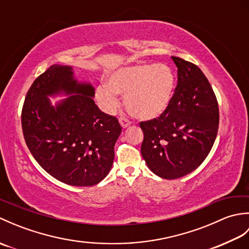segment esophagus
Segmentation results:
<instances>
[{"label": "esophagus", "mask_w": 249, "mask_h": 249, "mask_svg": "<svg viewBox=\"0 0 249 249\" xmlns=\"http://www.w3.org/2000/svg\"><path fill=\"white\" fill-rule=\"evenodd\" d=\"M119 122H120V124H121V126H122V127H123V128L128 127V126L130 125L129 120H127L126 118H123V116H122V118L119 119Z\"/></svg>", "instance_id": "1"}]
</instances>
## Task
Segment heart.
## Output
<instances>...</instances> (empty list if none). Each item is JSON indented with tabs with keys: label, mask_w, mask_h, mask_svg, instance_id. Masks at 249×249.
I'll list each match as a JSON object with an SVG mask.
<instances>
[{
	"label": "heart",
	"mask_w": 249,
	"mask_h": 249,
	"mask_svg": "<svg viewBox=\"0 0 249 249\" xmlns=\"http://www.w3.org/2000/svg\"><path fill=\"white\" fill-rule=\"evenodd\" d=\"M176 87V76L166 64H139L122 67L95 89L102 107L113 112L120 106L118 94L124 95L125 107L134 118L153 120L168 109Z\"/></svg>",
	"instance_id": "heart-1"
}]
</instances>
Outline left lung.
Segmentation results:
<instances>
[{"label": "left lung", "mask_w": 249, "mask_h": 249, "mask_svg": "<svg viewBox=\"0 0 249 249\" xmlns=\"http://www.w3.org/2000/svg\"><path fill=\"white\" fill-rule=\"evenodd\" d=\"M178 67V86L168 109L141 122V154L156 176L182 178L209 155L219 124L218 103L204 73L193 63L171 56Z\"/></svg>", "instance_id": "1"}]
</instances>
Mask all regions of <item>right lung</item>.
<instances>
[{
    "label": "right lung",
    "instance_id": "right-lung-1",
    "mask_svg": "<svg viewBox=\"0 0 249 249\" xmlns=\"http://www.w3.org/2000/svg\"><path fill=\"white\" fill-rule=\"evenodd\" d=\"M71 94L55 106L48 96ZM94 88L78 82L72 67L52 65L35 79L21 113L31 154L40 167L72 186H93L107 177L122 127L115 116L100 111Z\"/></svg>",
    "mask_w": 249,
    "mask_h": 249
}]
</instances>
